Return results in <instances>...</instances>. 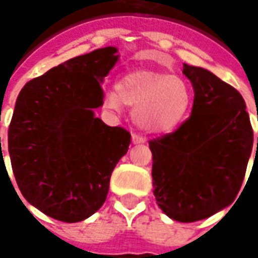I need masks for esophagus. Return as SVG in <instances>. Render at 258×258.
Returning a JSON list of instances; mask_svg holds the SVG:
<instances>
[{"mask_svg": "<svg viewBox=\"0 0 258 258\" xmlns=\"http://www.w3.org/2000/svg\"><path fill=\"white\" fill-rule=\"evenodd\" d=\"M132 142L134 144H145L146 142V139H145L144 136L142 135H139V134H132Z\"/></svg>", "mask_w": 258, "mask_h": 258, "instance_id": "obj_1", "label": "esophagus"}]
</instances>
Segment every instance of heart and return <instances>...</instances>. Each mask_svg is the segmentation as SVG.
I'll return each mask as SVG.
<instances>
[{
    "instance_id": "heart-1",
    "label": "heart",
    "mask_w": 258,
    "mask_h": 258,
    "mask_svg": "<svg viewBox=\"0 0 258 258\" xmlns=\"http://www.w3.org/2000/svg\"><path fill=\"white\" fill-rule=\"evenodd\" d=\"M192 99V87L181 77L141 69L123 75L114 89L106 90L103 103L114 112L124 104L135 107V120L141 127L165 134L186 119Z\"/></svg>"
}]
</instances>
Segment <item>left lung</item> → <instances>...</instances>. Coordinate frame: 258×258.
<instances>
[{"label": "left lung", "instance_id": "8db88e82", "mask_svg": "<svg viewBox=\"0 0 258 258\" xmlns=\"http://www.w3.org/2000/svg\"><path fill=\"white\" fill-rule=\"evenodd\" d=\"M192 83L191 116L149 141L154 195L169 218L194 223L233 204L253 149L243 96L203 67L183 64ZM258 151V138H257Z\"/></svg>", "mask_w": 258, "mask_h": 258}]
</instances>
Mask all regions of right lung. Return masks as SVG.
Segmentation results:
<instances>
[{"label":"right lung","instance_id":"1","mask_svg":"<svg viewBox=\"0 0 258 258\" xmlns=\"http://www.w3.org/2000/svg\"><path fill=\"white\" fill-rule=\"evenodd\" d=\"M116 53L104 47L70 58L17 97L8 129L15 181L28 203L58 221H83L103 205L110 175L129 149L131 134L93 112L103 104L100 83Z\"/></svg>","mask_w":258,"mask_h":258}]
</instances>
